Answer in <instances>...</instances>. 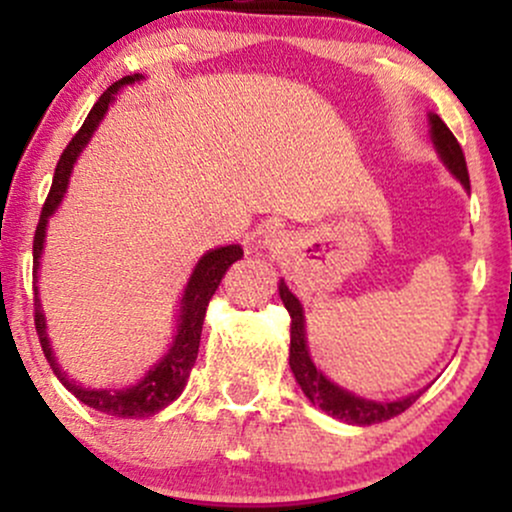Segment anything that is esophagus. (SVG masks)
<instances>
[{
    "label": "esophagus",
    "instance_id": "esophagus-1",
    "mask_svg": "<svg viewBox=\"0 0 512 512\" xmlns=\"http://www.w3.org/2000/svg\"><path fill=\"white\" fill-rule=\"evenodd\" d=\"M267 238H269V240H267V243H272V245H274V240H276V238H274V236H267Z\"/></svg>",
    "mask_w": 512,
    "mask_h": 512
}]
</instances>
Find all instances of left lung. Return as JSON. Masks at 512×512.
Here are the masks:
<instances>
[{
	"label": "left lung",
	"mask_w": 512,
	"mask_h": 512,
	"mask_svg": "<svg viewBox=\"0 0 512 512\" xmlns=\"http://www.w3.org/2000/svg\"><path fill=\"white\" fill-rule=\"evenodd\" d=\"M431 122V139L436 151L443 158V163L448 170L462 182L464 190H469V173H467V161H464L462 146L455 139V134L450 132L448 125L440 120L438 115H428ZM279 296L284 301L286 310L291 315V354H289V366L296 375V383L301 385L303 395L320 407L322 411L334 416V419L346 421V424L354 426H370L380 424V421L395 419L397 414H402L404 409H409L416 399L421 397V392L416 395L402 397L397 402H373V399H363L351 395L344 387L334 385L332 380H327L320 370L315 368L313 358L308 354V342H305V317H303V305L296 296L289 291V286L281 279L279 284Z\"/></svg>",
	"instance_id": "left-lung-1"
}]
</instances>
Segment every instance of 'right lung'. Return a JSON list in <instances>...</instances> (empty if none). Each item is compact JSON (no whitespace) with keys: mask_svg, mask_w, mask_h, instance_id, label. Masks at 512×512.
Masks as SVG:
<instances>
[{"mask_svg":"<svg viewBox=\"0 0 512 512\" xmlns=\"http://www.w3.org/2000/svg\"><path fill=\"white\" fill-rule=\"evenodd\" d=\"M142 76H122L120 81H115L108 91L98 98V103L93 105V110L81 125L79 132L74 134L72 142L67 144V149L62 151L60 161H57L55 178H52L50 195L45 199L43 211H40L38 228H35L33 238V284L38 279V267H40V255H43V243H45V226H48V219L55 214V209L60 207L64 192H67L69 175H72V168L79 158L81 149L88 144L91 134L96 132L98 122L103 120L108 105L115 101V93L120 91L122 86L134 84ZM243 257V248L240 245H226V248L209 250L202 260L197 262L195 272H192L190 281H187L185 293H182L180 301V325L178 334H175L173 344H170L168 354L156 363L149 373L139 380L137 385L122 387V390H91V387L76 385L72 378H67V373H62V368L57 366L55 354L50 349L48 332H45V315L40 310V298H38V286H35V332L40 337V346H43V354L48 358L52 373L60 378V383L67 387L69 392L76 399L88 404L91 409L103 411L108 416H117V419H144V416L156 414V411L166 409L170 402L180 397V392L185 390L187 378H190V370L197 361L199 351V337H202V325L204 315H207V305L214 296V291L219 289L223 274L231 267L233 262H238Z\"/></svg>","mask_w":512,"mask_h":512,"instance_id":"add662e5","label":"right lung"}]
</instances>
